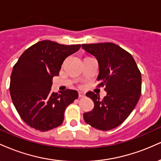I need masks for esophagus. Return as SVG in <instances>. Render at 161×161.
<instances>
[{
    "label": "esophagus",
    "instance_id": "obj_1",
    "mask_svg": "<svg viewBox=\"0 0 161 161\" xmlns=\"http://www.w3.org/2000/svg\"><path fill=\"white\" fill-rule=\"evenodd\" d=\"M79 97H85V93H84V92H79Z\"/></svg>",
    "mask_w": 161,
    "mask_h": 161
}]
</instances>
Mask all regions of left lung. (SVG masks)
<instances>
[{"instance_id":"8db88e82","label":"left lung","mask_w":161,"mask_h":161,"mask_svg":"<svg viewBox=\"0 0 161 161\" xmlns=\"http://www.w3.org/2000/svg\"><path fill=\"white\" fill-rule=\"evenodd\" d=\"M84 51L97 60V87L104 86V99L93 92L86 93L94 109L83 114L86 123L99 130L114 129L123 123L137 104L142 92V75L132 55L110 42L82 45Z\"/></svg>"}]
</instances>
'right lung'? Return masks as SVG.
<instances>
[{"instance_id":"add662e5","label":"right lung","mask_w":161,"mask_h":161,"mask_svg":"<svg viewBox=\"0 0 161 161\" xmlns=\"http://www.w3.org/2000/svg\"><path fill=\"white\" fill-rule=\"evenodd\" d=\"M80 47L44 40L25 50L14 66L10 96L28 125L45 132L62 124L66 108L78 98L79 94L71 89L51 92L52 79L59 75L64 60Z\"/></svg>"}]
</instances>
